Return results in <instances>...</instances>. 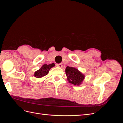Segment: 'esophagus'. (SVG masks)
Wrapping results in <instances>:
<instances>
[{"instance_id":"1","label":"esophagus","mask_w":123,"mask_h":123,"mask_svg":"<svg viewBox=\"0 0 123 123\" xmlns=\"http://www.w3.org/2000/svg\"><path fill=\"white\" fill-rule=\"evenodd\" d=\"M56 66L58 67H60V68H62V64H56Z\"/></svg>"}]
</instances>
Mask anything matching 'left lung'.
I'll return each mask as SVG.
<instances>
[{
    "instance_id": "1",
    "label": "left lung",
    "mask_w": 123,
    "mask_h": 123,
    "mask_svg": "<svg viewBox=\"0 0 123 123\" xmlns=\"http://www.w3.org/2000/svg\"><path fill=\"white\" fill-rule=\"evenodd\" d=\"M69 82L74 85H80L82 83L85 76L77 69L67 66L65 70Z\"/></svg>"
}]
</instances>
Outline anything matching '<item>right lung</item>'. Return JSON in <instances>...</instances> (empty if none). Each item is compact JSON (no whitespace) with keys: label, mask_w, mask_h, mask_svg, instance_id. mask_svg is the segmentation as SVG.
<instances>
[{"label":"right lung","mask_w":123,"mask_h":123,"mask_svg":"<svg viewBox=\"0 0 123 123\" xmlns=\"http://www.w3.org/2000/svg\"><path fill=\"white\" fill-rule=\"evenodd\" d=\"M54 66L55 64L54 63L49 65L44 64L41 67L40 69L36 71L34 73V76L37 78H40L45 76L49 73L50 69H51V68L53 67Z\"/></svg>","instance_id":"1"}]
</instances>
